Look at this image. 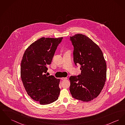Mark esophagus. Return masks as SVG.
I'll return each mask as SVG.
<instances>
[{
	"mask_svg": "<svg viewBox=\"0 0 125 125\" xmlns=\"http://www.w3.org/2000/svg\"><path fill=\"white\" fill-rule=\"evenodd\" d=\"M61 79L62 80H65L67 79V78H65V77H62V78H61Z\"/></svg>",
	"mask_w": 125,
	"mask_h": 125,
	"instance_id": "1",
	"label": "esophagus"
}]
</instances>
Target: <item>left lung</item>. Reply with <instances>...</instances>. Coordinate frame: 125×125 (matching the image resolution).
Segmentation results:
<instances>
[{
    "label": "left lung",
    "mask_w": 125,
    "mask_h": 125,
    "mask_svg": "<svg viewBox=\"0 0 125 125\" xmlns=\"http://www.w3.org/2000/svg\"><path fill=\"white\" fill-rule=\"evenodd\" d=\"M70 39L74 47V62L81 65V74L70 77V91L76 99L90 101L99 95L105 85L106 61L99 46L86 35L78 33Z\"/></svg>",
    "instance_id": "8db88e82"
}]
</instances>
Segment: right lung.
Returning a JSON list of instances; mask_svg holds the SVG:
<instances>
[{"label":"right lung","mask_w":125,"mask_h":125,"mask_svg":"<svg viewBox=\"0 0 125 125\" xmlns=\"http://www.w3.org/2000/svg\"><path fill=\"white\" fill-rule=\"evenodd\" d=\"M62 39V37L38 39L25 50L21 61L20 75L25 91L41 105L49 104L58 99L60 79L45 73Z\"/></svg>","instance_id":"right-lung-1"}]
</instances>
